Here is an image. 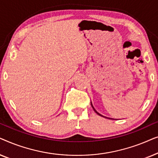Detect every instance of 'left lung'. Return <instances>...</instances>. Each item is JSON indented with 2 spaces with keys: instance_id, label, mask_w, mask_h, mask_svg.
<instances>
[{
  "instance_id": "1",
  "label": "left lung",
  "mask_w": 158,
  "mask_h": 158,
  "mask_svg": "<svg viewBox=\"0 0 158 158\" xmlns=\"http://www.w3.org/2000/svg\"><path fill=\"white\" fill-rule=\"evenodd\" d=\"M90 104H91V106L93 107V109H94V111H95V112H96V113L97 114H98V115H99V116H103V117H105V118H108V117H106V116H103V115H101V114H99V113H98V112H97V111H96V110L94 109V106H93V104H92V103H91V102H90ZM111 119H112V118H111ZM113 119H114V118H113Z\"/></svg>"
}]
</instances>
